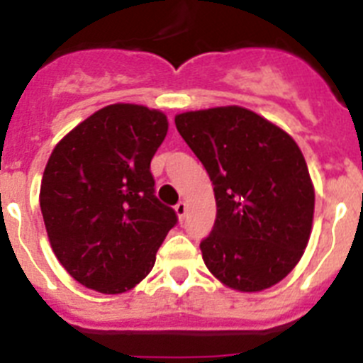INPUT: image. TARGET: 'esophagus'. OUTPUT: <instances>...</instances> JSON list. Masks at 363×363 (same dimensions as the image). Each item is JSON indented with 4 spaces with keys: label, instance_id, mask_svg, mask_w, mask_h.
Wrapping results in <instances>:
<instances>
[{
    "label": "esophagus",
    "instance_id": "34e87169",
    "mask_svg": "<svg viewBox=\"0 0 363 363\" xmlns=\"http://www.w3.org/2000/svg\"><path fill=\"white\" fill-rule=\"evenodd\" d=\"M174 211H176V214H178V220L184 221L185 214H187V203H185V201H178L174 207Z\"/></svg>",
    "mask_w": 363,
    "mask_h": 363
}]
</instances>
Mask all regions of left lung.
<instances>
[{
  "mask_svg": "<svg viewBox=\"0 0 363 363\" xmlns=\"http://www.w3.org/2000/svg\"><path fill=\"white\" fill-rule=\"evenodd\" d=\"M174 123L214 185L216 221L200 243L207 269L240 293L277 285L313 229L314 187L300 147L238 105L182 112Z\"/></svg>",
  "mask_w": 363,
  "mask_h": 363,
  "instance_id": "left-lung-1",
  "label": "left lung"
}]
</instances>
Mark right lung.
<instances>
[{
  "label": "right lung",
  "instance_id": "add662e5",
  "mask_svg": "<svg viewBox=\"0 0 363 363\" xmlns=\"http://www.w3.org/2000/svg\"><path fill=\"white\" fill-rule=\"evenodd\" d=\"M162 111L114 104L60 140L40 207L60 264L82 285L127 293L150 272L176 213L154 196L150 160L165 140Z\"/></svg>",
  "mask_w": 363,
  "mask_h": 363
}]
</instances>
